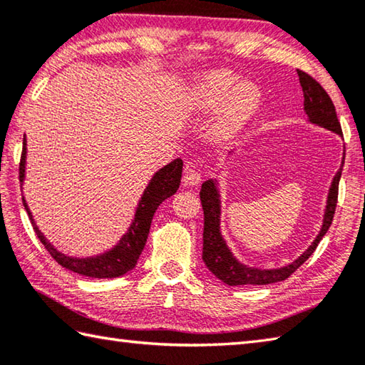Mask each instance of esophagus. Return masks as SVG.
<instances>
[{
    "label": "esophagus",
    "mask_w": 365,
    "mask_h": 365,
    "mask_svg": "<svg viewBox=\"0 0 365 365\" xmlns=\"http://www.w3.org/2000/svg\"><path fill=\"white\" fill-rule=\"evenodd\" d=\"M182 182L184 185H189V187H194L202 182V173L192 167H185L184 175H182Z\"/></svg>",
    "instance_id": "esophagus-1"
}]
</instances>
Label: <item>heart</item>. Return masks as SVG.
Returning a JSON list of instances; mask_svg holds the SVG:
<instances>
[{
  "label": "heart",
  "mask_w": 365,
  "mask_h": 365,
  "mask_svg": "<svg viewBox=\"0 0 365 365\" xmlns=\"http://www.w3.org/2000/svg\"><path fill=\"white\" fill-rule=\"evenodd\" d=\"M190 106L202 113H212L219 108L211 123V136L216 141H230L242 132L262 101L257 84L242 81L227 70L202 74L190 91Z\"/></svg>",
  "instance_id": "1"
}]
</instances>
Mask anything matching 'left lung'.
I'll list each match as a JSON object with an SVG mask.
<instances>
[{"instance_id":"left-lung-1","label":"left lung","mask_w":365,"mask_h":365,"mask_svg":"<svg viewBox=\"0 0 365 365\" xmlns=\"http://www.w3.org/2000/svg\"><path fill=\"white\" fill-rule=\"evenodd\" d=\"M299 81L304 91V109L308 118V122L313 125L322 127L326 130L343 136L340 122L336 119L335 106L329 97L327 92L321 87L319 82H316L310 74L297 70ZM235 154V150H230V155ZM345 163V153H343L341 167ZM341 167L336 171L334 180L329 187L327 200H326V210L324 216H322V225L321 230L313 243L307 247V250L300 254V256L294 260V262L287 264L284 267H274V268H257L250 267L233 256L232 250L227 245L225 238L221 232V212H222V202H221V192H219V181L208 180L202 184L200 190V200L203 206L205 215V225H203V254L202 259L208 270L215 274L217 279L229 286H242V284H270L283 281L287 277L297 270V268L305 262V260L314 252L316 246L326 235L329 227L332 224L335 206H336V197H339V182L341 178Z\"/></svg>"}]
</instances>
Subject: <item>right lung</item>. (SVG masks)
<instances>
[{"mask_svg":"<svg viewBox=\"0 0 365 365\" xmlns=\"http://www.w3.org/2000/svg\"><path fill=\"white\" fill-rule=\"evenodd\" d=\"M19 170L20 182L24 184L26 171V138H24V153L22 159H20ZM181 159H175L173 162H170L168 165L162 167L159 171H155L153 178H150L149 184L146 185V189H144L138 205H136L135 216L132 219V222H130L127 232L123 233L119 242L115 243L111 250L100 252L97 256L76 257L60 252L57 247L44 237V233L39 230V227L36 225V221H34V217L29 208V203H26L24 195L22 200L25 210L31 219L33 229L36 232L41 243L44 245L46 250L49 251L51 256L57 260L61 267H65L74 273H79L82 277H91L98 279L118 278L128 273L130 270H133L136 262H138V259L144 250V245H146L154 212L163 200H167L168 197L176 194V190L180 187L181 182Z\"/></svg>","mask_w":365,"mask_h":365,"instance_id":"right-lung-1","label":"right lung"}]
</instances>
